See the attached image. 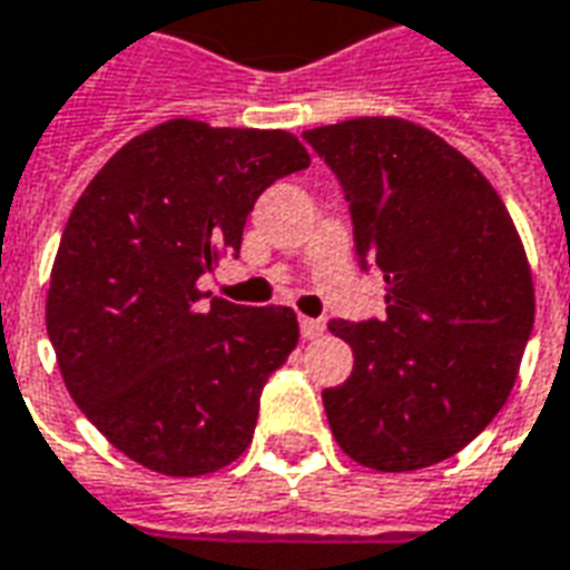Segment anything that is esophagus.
Masks as SVG:
<instances>
[{
    "label": "esophagus",
    "mask_w": 570,
    "mask_h": 570,
    "mask_svg": "<svg viewBox=\"0 0 570 570\" xmlns=\"http://www.w3.org/2000/svg\"><path fill=\"white\" fill-rule=\"evenodd\" d=\"M301 334H304L306 341H316L325 334V322L322 318H301Z\"/></svg>",
    "instance_id": "esophagus-1"
}]
</instances>
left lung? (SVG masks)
<instances>
[{"label":"left lung","mask_w":570,"mask_h":570,"mask_svg":"<svg viewBox=\"0 0 570 570\" xmlns=\"http://www.w3.org/2000/svg\"><path fill=\"white\" fill-rule=\"evenodd\" d=\"M353 214L386 316L331 318L353 374L322 390L337 445L381 472L433 466L494 421L534 328V285L507 205L445 140L405 119L304 131Z\"/></svg>","instance_id":"8db88e82"}]
</instances>
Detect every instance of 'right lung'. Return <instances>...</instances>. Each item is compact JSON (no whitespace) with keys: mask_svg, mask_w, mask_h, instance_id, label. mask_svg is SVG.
<instances>
[{"mask_svg":"<svg viewBox=\"0 0 570 570\" xmlns=\"http://www.w3.org/2000/svg\"><path fill=\"white\" fill-rule=\"evenodd\" d=\"M309 153L288 131L171 119L128 140L76 202L46 325L72 402L122 454L205 475L252 445L261 393L297 346L288 306H202L254 202Z\"/></svg>","mask_w":570,"mask_h":570,"instance_id":"obj_1","label":"right lung"}]
</instances>
